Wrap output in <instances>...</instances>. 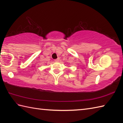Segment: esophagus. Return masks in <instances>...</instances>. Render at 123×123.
<instances>
[{"instance_id": "obj_1", "label": "esophagus", "mask_w": 123, "mask_h": 123, "mask_svg": "<svg viewBox=\"0 0 123 123\" xmlns=\"http://www.w3.org/2000/svg\"><path fill=\"white\" fill-rule=\"evenodd\" d=\"M59 61H60V58H59V57H58V58L55 59V60H54V61L56 62H58Z\"/></svg>"}]
</instances>
